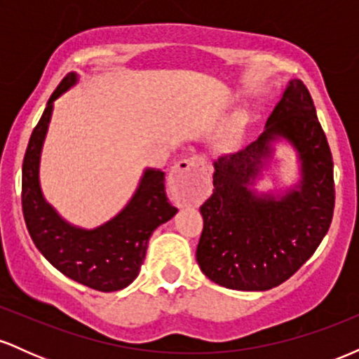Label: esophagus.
<instances>
[{"mask_svg":"<svg viewBox=\"0 0 359 359\" xmlns=\"http://www.w3.org/2000/svg\"><path fill=\"white\" fill-rule=\"evenodd\" d=\"M168 180H170V187L177 203L184 204L197 199L203 194V177H201L199 160L196 156L180 158L172 167Z\"/></svg>","mask_w":359,"mask_h":359,"instance_id":"34e87169","label":"esophagus"}]
</instances>
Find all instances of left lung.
I'll list each match as a JSON object with an SVG mask.
<instances>
[{
	"mask_svg": "<svg viewBox=\"0 0 359 359\" xmlns=\"http://www.w3.org/2000/svg\"><path fill=\"white\" fill-rule=\"evenodd\" d=\"M275 134L294 143L303 158L300 191L282 200L245 189ZM212 196L201 205L204 228L197 263L208 278L233 290H269L314 255L334 214V163L311 93L292 79L271 111L265 133L245 150L214 163Z\"/></svg>",
	"mask_w": 359,
	"mask_h": 359,
	"instance_id": "8db88e82",
	"label": "left lung"
}]
</instances>
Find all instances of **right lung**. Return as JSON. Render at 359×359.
Returning <instances> with one entry per match:
<instances>
[{
    "instance_id": "add662e5",
    "label": "right lung",
    "mask_w": 359,
    "mask_h": 359,
    "mask_svg": "<svg viewBox=\"0 0 359 359\" xmlns=\"http://www.w3.org/2000/svg\"><path fill=\"white\" fill-rule=\"evenodd\" d=\"M74 81V74L60 81L32 131L22 168L23 217L35 246L57 270L94 290H121L137 278L151 233L174 217L177 209L168 203L165 174L160 170H147L130 204L113 221L93 231L69 226L45 203L39 184L40 150L50 121L52 101Z\"/></svg>"
}]
</instances>
